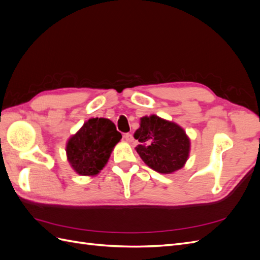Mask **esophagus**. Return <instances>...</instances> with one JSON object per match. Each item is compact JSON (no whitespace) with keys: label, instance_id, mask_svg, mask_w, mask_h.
<instances>
[{"label":"esophagus","instance_id":"obj_1","mask_svg":"<svg viewBox=\"0 0 260 260\" xmlns=\"http://www.w3.org/2000/svg\"><path fill=\"white\" fill-rule=\"evenodd\" d=\"M123 138H124V140L127 141V142H132L133 141V137H132V135H130V133H125V135L123 136Z\"/></svg>","mask_w":260,"mask_h":260}]
</instances>
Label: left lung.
I'll list each match as a JSON object with an SVG mask.
<instances>
[{
  "instance_id": "1",
  "label": "left lung",
  "mask_w": 260,
  "mask_h": 260,
  "mask_svg": "<svg viewBox=\"0 0 260 260\" xmlns=\"http://www.w3.org/2000/svg\"><path fill=\"white\" fill-rule=\"evenodd\" d=\"M135 139L140 144L138 154L149 168L159 174H172L184 165L190 156L191 141L184 129L157 115L144 116Z\"/></svg>"
}]
</instances>
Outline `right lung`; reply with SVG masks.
<instances>
[{
	"label": "right lung",
	"mask_w": 260,
	"mask_h": 260,
	"mask_svg": "<svg viewBox=\"0 0 260 260\" xmlns=\"http://www.w3.org/2000/svg\"><path fill=\"white\" fill-rule=\"evenodd\" d=\"M121 138L115 123L107 118H90L67 141L66 155L70 167L80 176H96Z\"/></svg>",
	"instance_id": "obj_1"
}]
</instances>
